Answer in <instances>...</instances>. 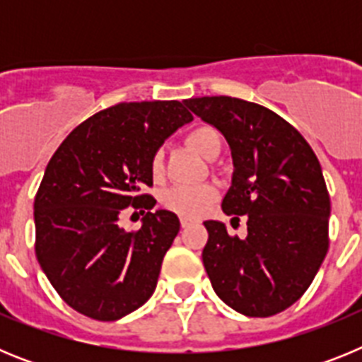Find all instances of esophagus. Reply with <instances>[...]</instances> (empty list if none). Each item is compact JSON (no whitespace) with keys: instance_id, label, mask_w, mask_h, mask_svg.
Returning <instances> with one entry per match:
<instances>
[{"instance_id":"34e87169","label":"esophagus","mask_w":362,"mask_h":362,"mask_svg":"<svg viewBox=\"0 0 362 362\" xmlns=\"http://www.w3.org/2000/svg\"><path fill=\"white\" fill-rule=\"evenodd\" d=\"M190 225H192L190 219H187V217H181V226H183V228H187V226H190Z\"/></svg>"}]
</instances>
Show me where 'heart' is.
<instances>
[{"label":"heart","mask_w":362,"mask_h":362,"mask_svg":"<svg viewBox=\"0 0 362 362\" xmlns=\"http://www.w3.org/2000/svg\"><path fill=\"white\" fill-rule=\"evenodd\" d=\"M188 146L199 152L204 158H210L217 148H221V137L216 129L209 124H199L185 136ZM150 174L153 179L163 175V153L156 152L150 159ZM217 190L214 187H174L163 194V206L170 212L187 219H197L216 203Z\"/></svg>","instance_id":"b5f03b06"}]
</instances>
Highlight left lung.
<instances>
[{
    "instance_id": "1",
    "label": "left lung",
    "mask_w": 362,
    "mask_h": 362,
    "mask_svg": "<svg viewBox=\"0 0 362 362\" xmlns=\"http://www.w3.org/2000/svg\"><path fill=\"white\" fill-rule=\"evenodd\" d=\"M226 137L233 159L223 212L248 216V235L204 221L203 264L223 303L248 317H270L308 290L328 252L330 196L317 156L270 108L230 95L185 101Z\"/></svg>"
}]
</instances>
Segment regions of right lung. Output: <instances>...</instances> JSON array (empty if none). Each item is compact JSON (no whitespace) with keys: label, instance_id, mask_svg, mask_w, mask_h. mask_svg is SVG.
I'll list each match as a JSON object with an SVG mask.
<instances>
[{"label":"right lung","instance_id":"1","mask_svg":"<svg viewBox=\"0 0 362 362\" xmlns=\"http://www.w3.org/2000/svg\"><path fill=\"white\" fill-rule=\"evenodd\" d=\"M179 101L117 103L78 124L50 158L34 199L36 257L70 308L117 321L156 290L163 257L179 232L174 212H152L150 159L192 121ZM130 206L141 229L119 217Z\"/></svg>","mask_w":362,"mask_h":362}]
</instances>
